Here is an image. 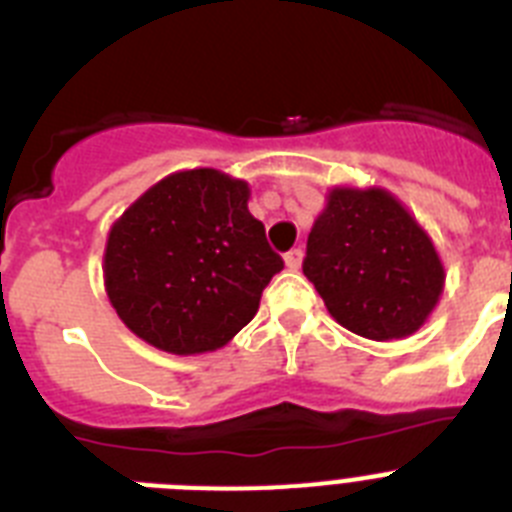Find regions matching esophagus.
Here are the masks:
<instances>
[{"mask_svg": "<svg viewBox=\"0 0 512 512\" xmlns=\"http://www.w3.org/2000/svg\"><path fill=\"white\" fill-rule=\"evenodd\" d=\"M284 264H287L289 271H297L302 264V251L300 248H292L289 253H284Z\"/></svg>", "mask_w": 512, "mask_h": 512, "instance_id": "esophagus-1", "label": "esophagus"}]
</instances>
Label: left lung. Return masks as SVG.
Segmentation results:
<instances>
[{"mask_svg": "<svg viewBox=\"0 0 512 512\" xmlns=\"http://www.w3.org/2000/svg\"><path fill=\"white\" fill-rule=\"evenodd\" d=\"M302 271L330 318L369 341L413 336L446 284L431 235L384 187L328 189Z\"/></svg>", "mask_w": 512, "mask_h": 512, "instance_id": "left-lung-1", "label": "left lung"}]
</instances>
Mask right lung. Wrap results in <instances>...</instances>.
Listing matches in <instances>:
<instances>
[{
	"instance_id": "obj_1",
	"label": "right lung",
	"mask_w": 512,
	"mask_h": 512,
	"mask_svg": "<svg viewBox=\"0 0 512 512\" xmlns=\"http://www.w3.org/2000/svg\"><path fill=\"white\" fill-rule=\"evenodd\" d=\"M251 187L220 169L164 176L112 223L104 292L117 318L176 356L217 351L259 310L284 261L248 212Z\"/></svg>"
}]
</instances>
